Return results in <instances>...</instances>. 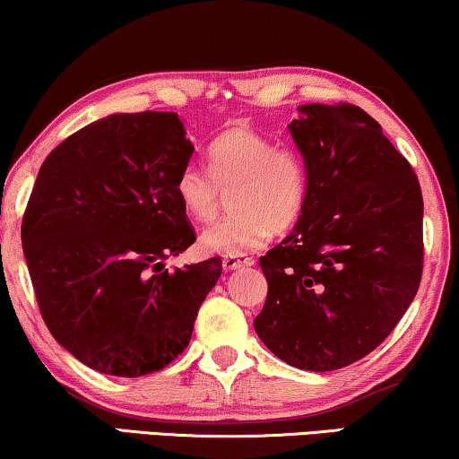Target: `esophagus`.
<instances>
[{
    "mask_svg": "<svg viewBox=\"0 0 459 459\" xmlns=\"http://www.w3.org/2000/svg\"><path fill=\"white\" fill-rule=\"evenodd\" d=\"M250 265H255V259H253V256H248V255L238 253V255H225L223 256V269H225V272H234V269L250 267Z\"/></svg>",
    "mask_w": 459,
    "mask_h": 459,
    "instance_id": "esophagus-1",
    "label": "esophagus"
}]
</instances>
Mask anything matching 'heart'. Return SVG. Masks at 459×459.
<instances>
[{
    "label": "heart",
    "mask_w": 459,
    "mask_h": 459,
    "mask_svg": "<svg viewBox=\"0 0 459 459\" xmlns=\"http://www.w3.org/2000/svg\"><path fill=\"white\" fill-rule=\"evenodd\" d=\"M209 173L196 162L181 169L175 194L194 221H211L221 192L234 209L200 234L206 253L238 255L263 247L275 230L297 223L309 192L307 165L297 150L275 143L250 127H231L206 150Z\"/></svg>",
    "instance_id": "obj_1"
}]
</instances>
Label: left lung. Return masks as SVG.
<instances>
[{
    "label": "left lung",
    "mask_w": 459,
    "mask_h": 459,
    "mask_svg": "<svg viewBox=\"0 0 459 459\" xmlns=\"http://www.w3.org/2000/svg\"><path fill=\"white\" fill-rule=\"evenodd\" d=\"M288 125L309 192L292 234L261 256L255 330L281 361L341 369L378 347L416 297L424 203L416 173L353 104H305Z\"/></svg>",
    "instance_id": "1"
}]
</instances>
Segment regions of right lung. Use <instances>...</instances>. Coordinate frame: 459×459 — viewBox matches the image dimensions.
<instances>
[{
  "instance_id": "right-lung-1",
  "label": "right lung",
  "mask_w": 459,
  "mask_h": 459,
  "mask_svg": "<svg viewBox=\"0 0 459 459\" xmlns=\"http://www.w3.org/2000/svg\"><path fill=\"white\" fill-rule=\"evenodd\" d=\"M194 152L175 112H118L43 160L22 250L52 336L102 374L167 368L192 338L221 256L152 273L196 240L175 181Z\"/></svg>"
}]
</instances>
